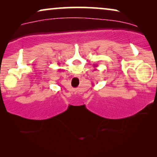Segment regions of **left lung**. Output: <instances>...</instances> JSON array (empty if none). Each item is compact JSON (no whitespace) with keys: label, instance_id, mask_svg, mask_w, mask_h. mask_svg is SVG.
Segmentation results:
<instances>
[{"label":"left lung","instance_id":"obj_1","mask_svg":"<svg viewBox=\"0 0 157 157\" xmlns=\"http://www.w3.org/2000/svg\"><path fill=\"white\" fill-rule=\"evenodd\" d=\"M97 66H94V67H97ZM94 70H96V68H95V69H94Z\"/></svg>","mask_w":157,"mask_h":157}]
</instances>
